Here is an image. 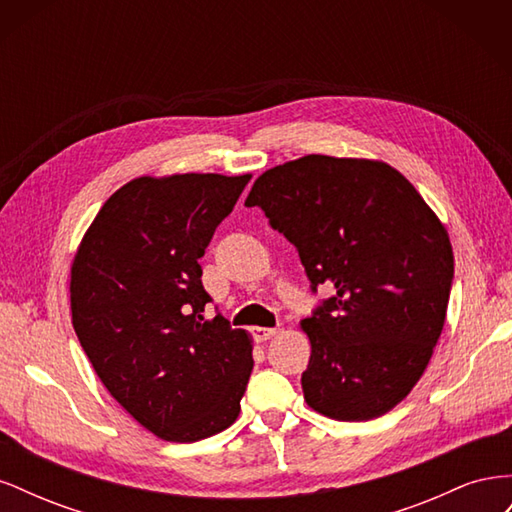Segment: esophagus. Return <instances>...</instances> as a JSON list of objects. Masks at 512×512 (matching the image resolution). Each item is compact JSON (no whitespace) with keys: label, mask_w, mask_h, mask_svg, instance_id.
<instances>
[{"label":"esophagus","mask_w":512,"mask_h":512,"mask_svg":"<svg viewBox=\"0 0 512 512\" xmlns=\"http://www.w3.org/2000/svg\"><path fill=\"white\" fill-rule=\"evenodd\" d=\"M275 333H277V329H269V327H254L252 329V335L256 342H267V339L275 337Z\"/></svg>","instance_id":"34e87169"}]
</instances>
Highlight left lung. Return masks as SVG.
Segmentation results:
<instances>
[{
  "instance_id": "left-lung-1",
  "label": "left lung",
  "mask_w": 512,
  "mask_h": 512,
  "mask_svg": "<svg viewBox=\"0 0 512 512\" xmlns=\"http://www.w3.org/2000/svg\"><path fill=\"white\" fill-rule=\"evenodd\" d=\"M247 207L297 247L312 290L331 299L301 320L312 354L301 376L309 408L371 421L421 380L453 284L444 224L386 162L303 156L262 173Z\"/></svg>"
}]
</instances>
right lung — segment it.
I'll use <instances>...</instances> for the list:
<instances>
[{"instance_id":"add662e5","label":"right lung","mask_w":512,"mask_h":512,"mask_svg":"<svg viewBox=\"0 0 512 512\" xmlns=\"http://www.w3.org/2000/svg\"><path fill=\"white\" fill-rule=\"evenodd\" d=\"M250 179H132L102 205L72 260L76 337L117 404L166 442L215 436L241 412L252 335L222 314L205 320L198 258Z\"/></svg>"}]
</instances>
